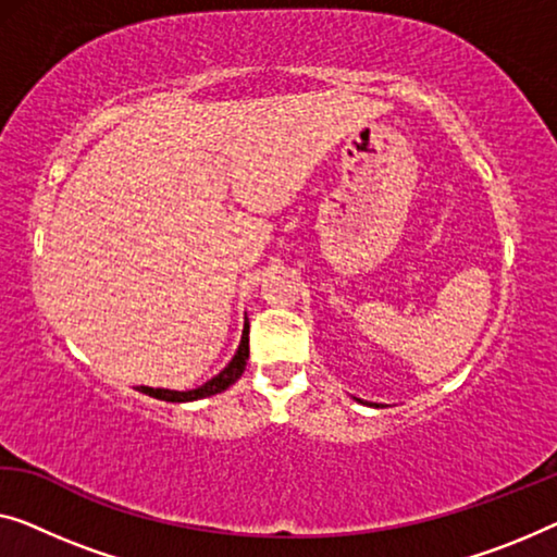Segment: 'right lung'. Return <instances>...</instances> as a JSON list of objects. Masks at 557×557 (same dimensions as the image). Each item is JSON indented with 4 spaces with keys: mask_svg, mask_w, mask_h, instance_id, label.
Instances as JSON below:
<instances>
[{
    "mask_svg": "<svg viewBox=\"0 0 557 557\" xmlns=\"http://www.w3.org/2000/svg\"><path fill=\"white\" fill-rule=\"evenodd\" d=\"M247 358H250V322H245V330H243V339H239V347L235 352V358L230 360V364L225 370L220 372V375H214L212 380H207L205 385H199L195 389H185V393H180V389H164V387H137L139 393H145L149 397H157V400H164V403H193V400H202V397H210V395H218L222 389H227L230 385H235L239 375L245 372V364Z\"/></svg>",
    "mask_w": 557,
    "mask_h": 557,
    "instance_id": "1",
    "label": "right lung"
}]
</instances>
